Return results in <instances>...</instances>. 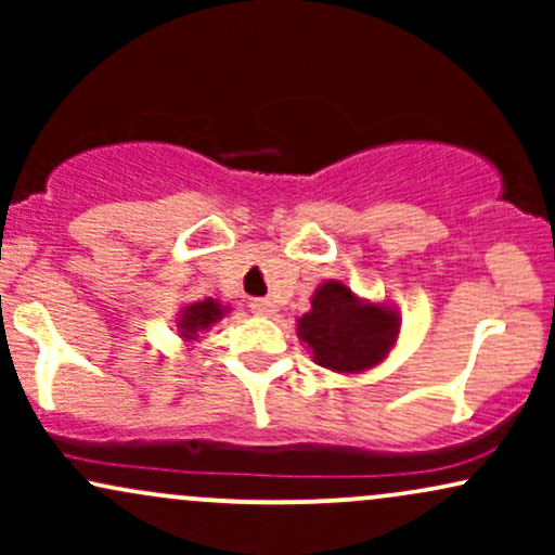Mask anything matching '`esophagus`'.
Listing matches in <instances>:
<instances>
[{"label": "esophagus", "mask_w": 555, "mask_h": 555, "mask_svg": "<svg viewBox=\"0 0 555 555\" xmlns=\"http://www.w3.org/2000/svg\"><path fill=\"white\" fill-rule=\"evenodd\" d=\"M250 310L260 318H271L273 313H276V305H273L269 297H258L250 302Z\"/></svg>", "instance_id": "1"}]
</instances>
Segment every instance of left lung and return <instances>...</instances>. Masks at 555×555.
I'll list each match as a JSON object with an SVG mask.
<instances>
[{
	"mask_svg": "<svg viewBox=\"0 0 555 555\" xmlns=\"http://www.w3.org/2000/svg\"><path fill=\"white\" fill-rule=\"evenodd\" d=\"M399 334V308L360 297L341 279L318 284L310 310L297 318V336L315 365L341 375L378 367L397 347Z\"/></svg>",
	"mask_w": 555,
	"mask_h": 555,
	"instance_id": "obj_1",
	"label": "left lung"
}]
</instances>
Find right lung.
Wrapping results in <instances>:
<instances>
[{"label": "right lung", "mask_w": 555, "mask_h": 555, "mask_svg": "<svg viewBox=\"0 0 555 555\" xmlns=\"http://www.w3.org/2000/svg\"><path fill=\"white\" fill-rule=\"evenodd\" d=\"M227 313H229V305L214 297L195 299V302H182L175 315V331L182 339L184 349H193L195 344H201L203 334L211 331Z\"/></svg>", "instance_id": "1"}]
</instances>
